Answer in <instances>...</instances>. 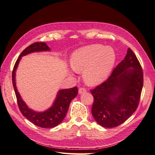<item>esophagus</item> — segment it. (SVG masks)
<instances>
[{
    "label": "esophagus",
    "instance_id": "34e87169",
    "mask_svg": "<svg viewBox=\"0 0 155 155\" xmlns=\"http://www.w3.org/2000/svg\"><path fill=\"white\" fill-rule=\"evenodd\" d=\"M79 93L80 94H83V93H85V92H87V89L85 88H84V87H80L79 88Z\"/></svg>",
    "mask_w": 155,
    "mask_h": 155
}]
</instances>
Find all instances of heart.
<instances>
[{
    "mask_svg": "<svg viewBox=\"0 0 155 155\" xmlns=\"http://www.w3.org/2000/svg\"><path fill=\"white\" fill-rule=\"evenodd\" d=\"M115 52L109 46L92 45L79 48L72 54L70 63L74 70L84 71L83 78L89 85L104 81L115 62Z\"/></svg>",
    "mask_w": 155,
    "mask_h": 155,
    "instance_id": "obj_1",
    "label": "heart"
}]
</instances>
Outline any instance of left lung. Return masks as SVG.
<instances>
[{"label":"left lung","instance_id":"left-lung-1","mask_svg":"<svg viewBox=\"0 0 155 155\" xmlns=\"http://www.w3.org/2000/svg\"><path fill=\"white\" fill-rule=\"evenodd\" d=\"M143 70L130 48L106 81L90 91L92 114L97 124L112 128L123 124L137 110L143 88Z\"/></svg>","mask_w":155,"mask_h":155}]
</instances>
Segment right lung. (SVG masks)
Wrapping results in <instances>:
<instances>
[{
    "instance_id": "right-lung-1",
    "label": "right lung",
    "mask_w": 155,
    "mask_h": 155,
    "mask_svg": "<svg viewBox=\"0 0 155 155\" xmlns=\"http://www.w3.org/2000/svg\"><path fill=\"white\" fill-rule=\"evenodd\" d=\"M50 48L45 43L37 42L28 46L18 56L12 71V83L17 97V104L22 114L34 125L43 128H51L59 125L66 116L70 102L78 95L77 87L63 89L59 91L54 105L43 112H37L30 109L18 92L15 83V71L22 56L34 51H47Z\"/></svg>"
}]
</instances>
